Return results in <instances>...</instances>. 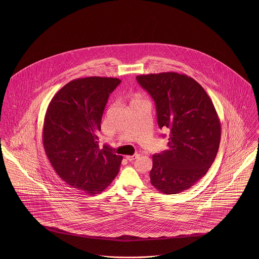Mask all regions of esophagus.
Returning a JSON list of instances; mask_svg holds the SVG:
<instances>
[{"label":"esophagus","instance_id":"obj_1","mask_svg":"<svg viewBox=\"0 0 259 259\" xmlns=\"http://www.w3.org/2000/svg\"><path fill=\"white\" fill-rule=\"evenodd\" d=\"M139 157H140L139 154H135L133 156H126L125 158L128 161H133V160L137 159Z\"/></svg>","mask_w":259,"mask_h":259}]
</instances>
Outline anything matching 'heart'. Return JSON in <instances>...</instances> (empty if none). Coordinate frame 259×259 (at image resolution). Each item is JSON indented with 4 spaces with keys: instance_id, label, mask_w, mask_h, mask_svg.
<instances>
[{
    "instance_id": "b5f03b06",
    "label": "heart",
    "mask_w": 259,
    "mask_h": 259,
    "mask_svg": "<svg viewBox=\"0 0 259 259\" xmlns=\"http://www.w3.org/2000/svg\"><path fill=\"white\" fill-rule=\"evenodd\" d=\"M143 98L141 94H134L130 97V104L133 105L136 103H139V102H143Z\"/></svg>"
}]
</instances>
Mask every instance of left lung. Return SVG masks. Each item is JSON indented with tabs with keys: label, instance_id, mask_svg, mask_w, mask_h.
Wrapping results in <instances>:
<instances>
[{
	"label": "left lung",
	"instance_id": "8db88e82",
	"mask_svg": "<svg viewBox=\"0 0 259 259\" xmlns=\"http://www.w3.org/2000/svg\"><path fill=\"white\" fill-rule=\"evenodd\" d=\"M153 98L169 148L153 155L151 184L165 195L191 188L208 172L220 147L221 127L212 100L194 78L176 72L137 76Z\"/></svg>",
	"mask_w": 259,
	"mask_h": 259
}]
</instances>
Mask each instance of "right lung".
<instances>
[{
    "label": "right lung",
    "instance_id": "1",
    "mask_svg": "<svg viewBox=\"0 0 259 259\" xmlns=\"http://www.w3.org/2000/svg\"><path fill=\"white\" fill-rule=\"evenodd\" d=\"M117 78L73 79L48 105L42 131L44 148L58 176L72 188L100 194L118 175L122 157L108 145L99 147L102 114Z\"/></svg>",
    "mask_w": 259,
    "mask_h": 259
}]
</instances>
